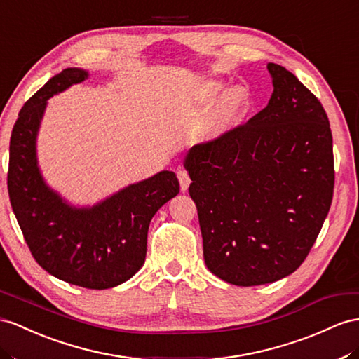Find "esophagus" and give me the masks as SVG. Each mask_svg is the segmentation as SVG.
I'll use <instances>...</instances> for the list:
<instances>
[{
    "label": "esophagus",
    "mask_w": 359,
    "mask_h": 359,
    "mask_svg": "<svg viewBox=\"0 0 359 359\" xmlns=\"http://www.w3.org/2000/svg\"><path fill=\"white\" fill-rule=\"evenodd\" d=\"M177 177H179V182H180V189L182 191H187L189 188V183H191L189 174L185 170H179L177 171Z\"/></svg>",
    "instance_id": "34e87169"
}]
</instances>
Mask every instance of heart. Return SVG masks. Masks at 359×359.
<instances>
[{
  "label": "heart",
  "instance_id": "b5f03b06",
  "mask_svg": "<svg viewBox=\"0 0 359 359\" xmlns=\"http://www.w3.org/2000/svg\"><path fill=\"white\" fill-rule=\"evenodd\" d=\"M218 88H214L217 90ZM245 94L243 90H233L232 94H229L226 100L223 101L222 109L218 110V114L214 116L212 123L209 126V133L210 135H217L226 128L229 124H231L233 119L240 115L245 104Z\"/></svg>",
  "mask_w": 359,
  "mask_h": 359
}]
</instances>
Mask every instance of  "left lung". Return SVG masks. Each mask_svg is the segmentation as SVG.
Here are the masks:
<instances>
[{
  "instance_id": "8db88e82",
  "label": "left lung",
  "mask_w": 359,
  "mask_h": 359,
  "mask_svg": "<svg viewBox=\"0 0 359 359\" xmlns=\"http://www.w3.org/2000/svg\"><path fill=\"white\" fill-rule=\"evenodd\" d=\"M267 107L189 150L206 267L240 287L276 282L306 259L334 196L332 132L297 77L267 65Z\"/></svg>"
}]
</instances>
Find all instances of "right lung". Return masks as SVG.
I'll return each instance as SVG.
<instances>
[{
    "label": "right lung",
    "instance_id": "obj_1",
    "mask_svg": "<svg viewBox=\"0 0 359 359\" xmlns=\"http://www.w3.org/2000/svg\"><path fill=\"white\" fill-rule=\"evenodd\" d=\"M86 77L83 69L67 68L27 100L11 136L7 189L36 262L60 280L106 290L142 267L151 218L180 185L172 171H161L89 209L68 206L45 185L34 144L47 100Z\"/></svg>",
    "mask_w": 359,
    "mask_h": 359
}]
</instances>
